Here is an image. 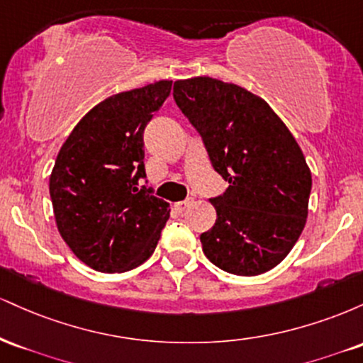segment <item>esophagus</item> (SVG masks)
<instances>
[{
  "instance_id": "34e87169",
  "label": "esophagus",
  "mask_w": 363,
  "mask_h": 363,
  "mask_svg": "<svg viewBox=\"0 0 363 363\" xmlns=\"http://www.w3.org/2000/svg\"><path fill=\"white\" fill-rule=\"evenodd\" d=\"M193 205V198H187V199H184V201H177V203H174V208H176V210H179V211H184L187 206H191Z\"/></svg>"
}]
</instances>
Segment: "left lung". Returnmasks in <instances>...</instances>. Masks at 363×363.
<instances>
[{"label": "left lung", "mask_w": 363, "mask_h": 363, "mask_svg": "<svg viewBox=\"0 0 363 363\" xmlns=\"http://www.w3.org/2000/svg\"><path fill=\"white\" fill-rule=\"evenodd\" d=\"M174 101L228 181L211 198L216 222L201 234L205 256L239 277L266 273L289 256L309 213L311 169L268 102L234 83L194 77L174 83Z\"/></svg>", "instance_id": "8db88e82"}]
</instances>
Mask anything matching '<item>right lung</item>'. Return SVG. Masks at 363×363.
Wrapping results in <instances>:
<instances>
[{
    "instance_id": "add662e5",
    "label": "right lung",
    "mask_w": 363,
    "mask_h": 363,
    "mask_svg": "<svg viewBox=\"0 0 363 363\" xmlns=\"http://www.w3.org/2000/svg\"><path fill=\"white\" fill-rule=\"evenodd\" d=\"M172 82L107 97L73 128L49 177L57 230L95 272L123 273L155 251L169 203L138 189L145 177L143 131Z\"/></svg>"
}]
</instances>
